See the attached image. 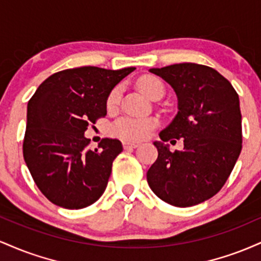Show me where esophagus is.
Listing matches in <instances>:
<instances>
[{"label": "esophagus", "instance_id": "esophagus-1", "mask_svg": "<svg viewBox=\"0 0 261 261\" xmlns=\"http://www.w3.org/2000/svg\"><path fill=\"white\" fill-rule=\"evenodd\" d=\"M122 146H124L125 149H130V148L139 147V143H136V142H126V141H125V142H122Z\"/></svg>", "mask_w": 261, "mask_h": 261}]
</instances>
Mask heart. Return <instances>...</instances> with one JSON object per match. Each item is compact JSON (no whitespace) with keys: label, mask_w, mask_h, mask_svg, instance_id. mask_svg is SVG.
Here are the masks:
<instances>
[{"label":"heart","mask_w":261,"mask_h":261,"mask_svg":"<svg viewBox=\"0 0 261 261\" xmlns=\"http://www.w3.org/2000/svg\"><path fill=\"white\" fill-rule=\"evenodd\" d=\"M140 89L148 98H154L155 95H163V82L154 76H145L139 82ZM121 98V86L114 87L107 97L106 106L108 110H114L118 107ZM157 125L154 118H136V116H122L114 122L112 127L113 135L121 140L140 141L146 139L148 134Z\"/></svg>","instance_id":"1"}]
</instances>
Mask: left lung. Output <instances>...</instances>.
<instances>
[{"label":"left lung","mask_w":261,"mask_h":261,"mask_svg":"<svg viewBox=\"0 0 261 261\" xmlns=\"http://www.w3.org/2000/svg\"><path fill=\"white\" fill-rule=\"evenodd\" d=\"M149 71L167 81L178 97L179 112L160 134L161 140L182 139L184 149L170 152L154 142L158 158L147 172L148 185L170 205H197L222 189L241 154L238 93L228 80L205 65L185 62Z\"/></svg>","instance_id":"left-lung-1"}]
</instances>
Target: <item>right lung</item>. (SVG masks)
Instances as JSON below:
<instances>
[{
	"label": "right lung",
	"mask_w": 261,
	"mask_h": 261,
	"mask_svg": "<svg viewBox=\"0 0 261 261\" xmlns=\"http://www.w3.org/2000/svg\"><path fill=\"white\" fill-rule=\"evenodd\" d=\"M134 70L68 68L47 77L29 99L23 157L49 201L79 210L103 195L122 146L103 139L92 151L85 131L107 115L108 94Z\"/></svg>",
	"instance_id": "add662e5"
}]
</instances>
